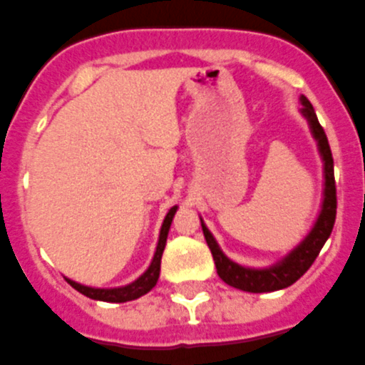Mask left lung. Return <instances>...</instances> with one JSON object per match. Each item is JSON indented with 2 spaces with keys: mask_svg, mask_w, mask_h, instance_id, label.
<instances>
[{
  "mask_svg": "<svg viewBox=\"0 0 365 365\" xmlns=\"http://www.w3.org/2000/svg\"><path fill=\"white\" fill-rule=\"evenodd\" d=\"M300 105H302L300 113L310 124V132H312L314 139L318 141L319 155L324 160V201H322V210H319L318 220L310 233L289 252L287 257L282 258L279 262L272 264L269 268H247V266L230 260L222 252L214 235L208 232V227L201 220L202 233L207 239L208 249L212 252L220 279L232 287L247 291V293H272V291H279V289L293 285L312 266L322 247L333 232V224H335V216H337V189H335V176H333V157H331L329 141H327L324 128L319 126L312 103L304 96H300Z\"/></svg>",
  "mask_w": 365,
  "mask_h": 365,
  "instance_id": "obj_1",
  "label": "left lung"
}]
</instances>
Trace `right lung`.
<instances>
[{
	"label": "right lung",
	"mask_w": 365,
	"mask_h": 365,
	"mask_svg": "<svg viewBox=\"0 0 365 365\" xmlns=\"http://www.w3.org/2000/svg\"><path fill=\"white\" fill-rule=\"evenodd\" d=\"M178 207H172L166 214V218L163 222V227H160V235H158L157 250H155V257L151 260V266L139 275L135 282H132L130 285H124V287L116 289H96L88 287V285H82V283L72 282V279H66L71 283L72 287L76 289L78 293L86 294L93 300H103V302H128V300H135L139 297H143L151 291L158 282V274H160V258H163V250L166 247V237H168V230H170L172 218L176 214Z\"/></svg>",
	"instance_id": "1"
}]
</instances>
